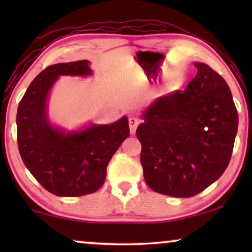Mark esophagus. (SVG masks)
<instances>
[{"label": "esophagus", "mask_w": 252, "mask_h": 252, "mask_svg": "<svg viewBox=\"0 0 252 252\" xmlns=\"http://www.w3.org/2000/svg\"><path fill=\"white\" fill-rule=\"evenodd\" d=\"M128 124H129L130 134H134V133H135V130H136L137 125H139V120H137L136 118H134V117H132V118H129Z\"/></svg>", "instance_id": "1"}]
</instances>
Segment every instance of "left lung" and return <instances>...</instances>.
Returning <instances> with one entry per match:
<instances>
[{
    "label": "left lung",
    "instance_id": "8db88e82",
    "mask_svg": "<svg viewBox=\"0 0 252 252\" xmlns=\"http://www.w3.org/2000/svg\"><path fill=\"white\" fill-rule=\"evenodd\" d=\"M194 65L187 88L154 99L136 129L144 180L172 197H191L221 177L239 125L227 82L209 65Z\"/></svg>",
    "mask_w": 252,
    "mask_h": 252
}]
</instances>
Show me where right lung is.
<instances>
[{
    "label": "right lung",
    "mask_w": 252,
    "mask_h": 252,
    "mask_svg": "<svg viewBox=\"0 0 252 252\" xmlns=\"http://www.w3.org/2000/svg\"><path fill=\"white\" fill-rule=\"evenodd\" d=\"M93 75L89 61L48 66L31 82L17 111L20 156L34 178L51 194L77 197L98 190L113 154L129 136L128 118L88 123L67 129L50 120L48 101L60 77Z\"/></svg>",
    "instance_id": "right-lung-1"
}]
</instances>
